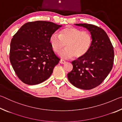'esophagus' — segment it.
Returning <instances> with one entry per match:
<instances>
[{"mask_svg": "<svg viewBox=\"0 0 122 122\" xmlns=\"http://www.w3.org/2000/svg\"><path fill=\"white\" fill-rule=\"evenodd\" d=\"M60 63L61 64H65L66 61L65 60H61L60 61Z\"/></svg>", "mask_w": 122, "mask_h": 122, "instance_id": "1", "label": "esophagus"}]
</instances>
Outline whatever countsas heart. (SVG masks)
I'll return each mask as SVG.
<instances>
[{
  "instance_id": "obj_1",
  "label": "heart",
  "mask_w": 122,
  "mask_h": 122,
  "mask_svg": "<svg viewBox=\"0 0 122 122\" xmlns=\"http://www.w3.org/2000/svg\"><path fill=\"white\" fill-rule=\"evenodd\" d=\"M49 43L52 50L56 54L61 52L65 45L66 49L60 54L63 58L69 59L73 56L81 58L89 51L92 37L89 32L68 26L61 30L59 35L55 33L51 34Z\"/></svg>"
}]
</instances>
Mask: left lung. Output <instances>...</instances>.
<instances>
[{"instance_id":"8db88e82","label":"left lung","mask_w":122,"mask_h":122,"mask_svg":"<svg viewBox=\"0 0 122 122\" xmlns=\"http://www.w3.org/2000/svg\"><path fill=\"white\" fill-rule=\"evenodd\" d=\"M75 25L89 30L92 43L84 56L71 62L73 68L68 74V78L76 87L92 89L102 83L112 69L114 61L113 47L102 28L92 24Z\"/></svg>"}]
</instances>
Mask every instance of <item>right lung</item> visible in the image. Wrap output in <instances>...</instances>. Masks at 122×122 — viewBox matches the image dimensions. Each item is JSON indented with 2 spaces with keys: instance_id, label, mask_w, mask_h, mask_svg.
Masks as SVG:
<instances>
[{
  "instance_id": "add662e5",
  "label": "right lung",
  "mask_w": 122,
  "mask_h": 122,
  "mask_svg": "<svg viewBox=\"0 0 122 122\" xmlns=\"http://www.w3.org/2000/svg\"><path fill=\"white\" fill-rule=\"evenodd\" d=\"M61 26L46 21L28 22L13 36L10 44V62L24 83H41L51 75L60 59L51 49L49 38Z\"/></svg>"
}]
</instances>
